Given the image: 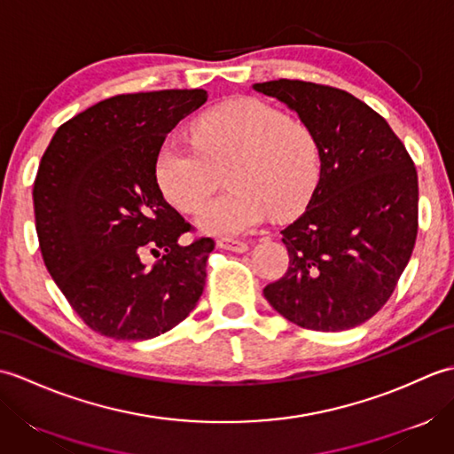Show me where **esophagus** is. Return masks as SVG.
<instances>
[{
  "label": "esophagus",
  "instance_id": "esophagus-1",
  "mask_svg": "<svg viewBox=\"0 0 454 454\" xmlns=\"http://www.w3.org/2000/svg\"><path fill=\"white\" fill-rule=\"evenodd\" d=\"M218 247L222 249H228V252H236V254H244L247 252V244L246 242H239V239H232V238H226V239H220Z\"/></svg>",
  "mask_w": 454,
  "mask_h": 454
}]
</instances>
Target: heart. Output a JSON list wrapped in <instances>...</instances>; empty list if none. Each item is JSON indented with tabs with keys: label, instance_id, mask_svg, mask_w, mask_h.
<instances>
[{
	"label": "heart",
	"instance_id": "obj_1",
	"mask_svg": "<svg viewBox=\"0 0 454 454\" xmlns=\"http://www.w3.org/2000/svg\"><path fill=\"white\" fill-rule=\"evenodd\" d=\"M191 142L166 140L153 160L160 191L181 212L199 210L230 168L224 195L200 208L197 224L212 236H242L271 215L302 210L322 177V150L306 122L255 98L205 111Z\"/></svg>",
	"mask_w": 454,
	"mask_h": 454
}]
</instances>
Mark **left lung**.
I'll return each mask as SVG.
<instances>
[{"label": "left lung", "instance_id": "8db88e82", "mask_svg": "<svg viewBox=\"0 0 454 454\" xmlns=\"http://www.w3.org/2000/svg\"><path fill=\"white\" fill-rule=\"evenodd\" d=\"M314 130L322 177L283 230L285 277L263 294L306 330L361 325L388 302L418 238V171L390 124L343 90L302 80L255 83Z\"/></svg>", "mask_w": 454, "mask_h": 454}]
</instances>
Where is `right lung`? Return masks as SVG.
<instances>
[{
	"label": "right lung",
	"mask_w": 454,
	"mask_h": 454,
	"mask_svg": "<svg viewBox=\"0 0 454 454\" xmlns=\"http://www.w3.org/2000/svg\"><path fill=\"white\" fill-rule=\"evenodd\" d=\"M205 90L114 95L56 130L33 202L48 273L93 332L150 340L185 320L205 288L212 238L168 205L153 160L168 134L207 101ZM160 256L152 268L143 255Z\"/></svg>",
	"instance_id": "1"
}]
</instances>
